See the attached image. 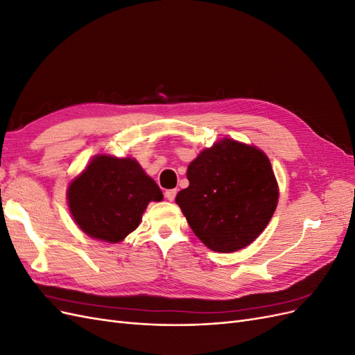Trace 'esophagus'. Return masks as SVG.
I'll return each instance as SVG.
<instances>
[{"label": "esophagus", "mask_w": 355, "mask_h": 355, "mask_svg": "<svg viewBox=\"0 0 355 355\" xmlns=\"http://www.w3.org/2000/svg\"><path fill=\"white\" fill-rule=\"evenodd\" d=\"M176 189H167L166 192H164V196H166V198L168 200V201H173L175 200V197H176Z\"/></svg>", "instance_id": "esophagus-1"}]
</instances>
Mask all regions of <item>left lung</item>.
I'll list each match as a JSON object with an SVG mask.
<instances>
[{
    "instance_id": "8db88e82",
    "label": "left lung",
    "mask_w": 355,
    "mask_h": 355,
    "mask_svg": "<svg viewBox=\"0 0 355 355\" xmlns=\"http://www.w3.org/2000/svg\"><path fill=\"white\" fill-rule=\"evenodd\" d=\"M189 187L176 202L191 230L214 252L249 245L271 220L278 187L268 157L254 146L223 139L188 166Z\"/></svg>"
}]
</instances>
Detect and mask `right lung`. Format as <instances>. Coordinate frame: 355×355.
<instances>
[{"instance_id": "add662e5", "label": "right lung", "mask_w": 355, "mask_h": 355, "mask_svg": "<svg viewBox=\"0 0 355 355\" xmlns=\"http://www.w3.org/2000/svg\"><path fill=\"white\" fill-rule=\"evenodd\" d=\"M163 192L132 158L96 157L68 188L69 210L93 239L118 243L141 223L149 201Z\"/></svg>"}]
</instances>
